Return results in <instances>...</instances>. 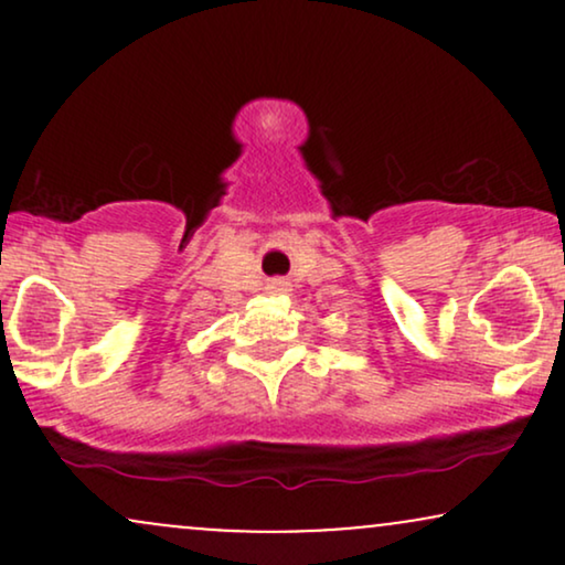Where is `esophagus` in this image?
<instances>
[{
    "instance_id": "obj_1",
    "label": "esophagus",
    "mask_w": 565,
    "mask_h": 565,
    "mask_svg": "<svg viewBox=\"0 0 565 565\" xmlns=\"http://www.w3.org/2000/svg\"><path fill=\"white\" fill-rule=\"evenodd\" d=\"M270 289H274V291H281V289H287V281H274V284H270Z\"/></svg>"
}]
</instances>
